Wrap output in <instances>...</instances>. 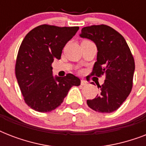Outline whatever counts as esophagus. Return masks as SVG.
<instances>
[{
  "mask_svg": "<svg viewBox=\"0 0 146 146\" xmlns=\"http://www.w3.org/2000/svg\"><path fill=\"white\" fill-rule=\"evenodd\" d=\"M81 85H82V86H86L87 82L86 81V80H81Z\"/></svg>",
  "mask_w": 146,
  "mask_h": 146,
  "instance_id": "1",
  "label": "esophagus"
}]
</instances>
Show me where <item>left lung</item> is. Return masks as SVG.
I'll return each mask as SVG.
<instances>
[{
	"label": "left lung",
	"instance_id": "8db88e82",
	"mask_svg": "<svg viewBox=\"0 0 146 146\" xmlns=\"http://www.w3.org/2000/svg\"><path fill=\"white\" fill-rule=\"evenodd\" d=\"M80 36L88 38L97 47V61L91 76L104 75L100 93L94 99L87 100L88 106L101 113L117 110L127 99L133 87L135 62L126 40L120 33L106 25L86 26Z\"/></svg>",
	"mask_w": 146,
	"mask_h": 146
}]
</instances>
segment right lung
Returning <instances> with one entry per match:
<instances>
[{
	"mask_svg": "<svg viewBox=\"0 0 146 146\" xmlns=\"http://www.w3.org/2000/svg\"><path fill=\"white\" fill-rule=\"evenodd\" d=\"M78 26H37L24 38L19 47L16 76L25 102L38 112H50L60 106L73 86L80 80L71 73L53 76L51 64L60 59L65 44L76 35Z\"/></svg>",
	"mask_w": 146,
	"mask_h": 146,
	"instance_id": "add662e5",
	"label": "right lung"
}]
</instances>
